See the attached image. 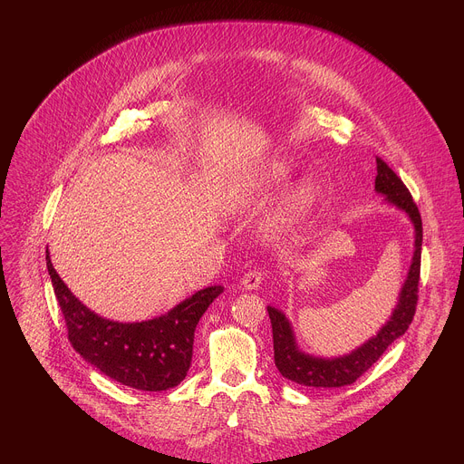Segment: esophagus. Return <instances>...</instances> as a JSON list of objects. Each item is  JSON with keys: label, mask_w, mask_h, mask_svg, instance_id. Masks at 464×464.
<instances>
[{"label": "esophagus", "mask_w": 464, "mask_h": 464, "mask_svg": "<svg viewBox=\"0 0 464 464\" xmlns=\"http://www.w3.org/2000/svg\"><path fill=\"white\" fill-rule=\"evenodd\" d=\"M264 279H266V272H264L262 268H253V270H249L247 274H244V277H242V286H244L246 290H255V288H258V286L262 285Z\"/></svg>", "instance_id": "34e87169"}]
</instances>
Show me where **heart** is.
Masks as SVG:
<instances>
[{
  "mask_svg": "<svg viewBox=\"0 0 464 464\" xmlns=\"http://www.w3.org/2000/svg\"><path fill=\"white\" fill-rule=\"evenodd\" d=\"M288 178H290L288 167L283 163H274L262 174L238 185V188L235 192V202L244 206V204L255 200V198H258V196H268L274 190L285 187ZM314 198H315V187L308 181L301 183L290 198V213L301 215V213L308 211L310 206L314 204Z\"/></svg>",
  "mask_w": 464,
  "mask_h": 464,
  "instance_id": "b5f03b06",
  "label": "heart"
}]
</instances>
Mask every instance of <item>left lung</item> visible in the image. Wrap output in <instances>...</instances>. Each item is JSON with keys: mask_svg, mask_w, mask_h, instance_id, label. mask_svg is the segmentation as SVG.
Segmentation results:
<instances>
[{"mask_svg": "<svg viewBox=\"0 0 464 464\" xmlns=\"http://www.w3.org/2000/svg\"><path fill=\"white\" fill-rule=\"evenodd\" d=\"M376 179L374 188L387 196V200L401 208L410 215L415 226V255L411 268L408 274V281L402 288L401 301L396 304L391 319L385 326H382L380 333L363 343L354 353L334 358V360H323L314 358L301 353L295 345L294 334L288 319L285 314L268 306L270 321H272V333H274V358L279 372L301 385L308 387H343L354 383L378 358L385 353V349L396 340L401 338L408 326L413 321L417 301H419V281H420V251H422V218L419 213L417 204L413 202L410 188L404 181L396 176V172L376 156Z\"/></svg>", "mask_w": 464, "mask_h": 464, "instance_id": "obj_1", "label": "left lung"}]
</instances>
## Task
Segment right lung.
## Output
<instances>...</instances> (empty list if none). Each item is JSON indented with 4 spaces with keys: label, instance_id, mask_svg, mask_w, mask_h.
<instances>
[{
    "label": "right lung",
    "instance_id": "add662e5",
    "mask_svg": "<svg viewBox=\"0 0 464 464\" xmlns=\"http://www.w3.org/2000/svg\"><path fill=\"white\" fill-rule=\"evenodd\" d=\"M45 260L68 340L82 358L115 382L140 391H167L187 376L196 324L222 286L196 292L161 317L117 323L86 308L58 277L47 251Z\"/></svg>",
    "mask_w": 464,
    "mask_h": 464
}]
</instances>
